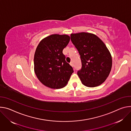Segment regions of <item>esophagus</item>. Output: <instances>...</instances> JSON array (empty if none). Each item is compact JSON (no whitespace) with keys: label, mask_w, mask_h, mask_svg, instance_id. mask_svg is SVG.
Segmentation results:
<instances>
[{"label":"esophagus","mask_w":131,"mask_h":131,"mask_svg":"<svg viewBox=\"0 0 131 131\" xmlns=\"http://www.w3.org/2000/svg\"><path fill=\"white\" fill-rule=\"evenodd\" d=\"M70 66H72V67H73V62H71L70 63Z\"/></svg>","instance_id":"esophagus-1"}]
</instances>
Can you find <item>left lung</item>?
<instances>
[{"mask_svg":"<svg viewBox=\"0 0 131 131\" xmlns=\"http://www.w3.org/2000/svg\"><path fill=\"white\" fill-rule=\"evenodd\" d=\"M71 40L81 57L82 69L78 75L82 84L94 88L103 84L112 68V57L105 43L96 35L86 32L72 33Z\"/></svg>","mask_w":131,"mask_h":131,"instance_id":"left-lung-1","label":"left lung"}]
</instances>
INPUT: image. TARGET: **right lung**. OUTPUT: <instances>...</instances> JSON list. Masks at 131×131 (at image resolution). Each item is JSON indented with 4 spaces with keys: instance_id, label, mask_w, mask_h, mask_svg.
<instances>
[{
    "instance_id": "1",
    "label": "right lung",
    "mask_w": 131,
    "mask_h": 131,
    "mask_svg": "<svg viewBox=\"0 0 131 131\" xmlns=\"http://www.w3.org/2000/svg\"><path fill=\"white\" fill-rule=\"evenodd\" d=\"M70 40L68 35L52 34L43 38L36 48L34 58L35 73L48 88H64L74 72L62 53Z\"/></svg>"
}]
</instances>
